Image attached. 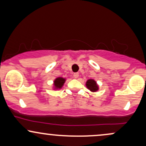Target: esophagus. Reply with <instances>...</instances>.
Wrapping results in <instances>:
<instances>
[{"instance_id": "esophagus-1", "label": "esophagus", "mask_w": 146, "mask_h": 146, "mask_svg": "<svg viewBox=\"0 0 146 146\" xmlns=\"http://www.w3.org/2000/svg\"><path fill=\"white\" fill-rule=\"evenodd\" d=\"M73 77H74V78H75V79L78 78V77H79V73H75L74 74H73Z\"/></svg>"}]
</instances>
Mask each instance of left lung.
I'll return each instance as SVG.
<instances>
[{
  "mask_svg": "<svg viewBox=\"0 0 146 146\" xmlns=\"http://www.w3.org/2000/svg\"><path fill=\"white\" fill-rule=\"evenodd\" d=\"M86 86L90 91L93 92V93L97 92L99 90V86L98 83L93 79H89V80H87L86 82Z\"/></svg>",
  "mask_w": 146,
  "mask_h": 146,
  "instance_id": "obj_1",
  "label": "left lung"
}]
</instances>
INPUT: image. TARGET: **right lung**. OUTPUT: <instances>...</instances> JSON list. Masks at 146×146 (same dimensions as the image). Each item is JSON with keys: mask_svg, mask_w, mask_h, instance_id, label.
<instances>
[{"mask_svg": "<svg viewBox=\"0 0 146 146\" xmlns=\"http://www.w3.org/2000/svg\"><path fill=\"white\" fill-rule=\"evenodd\" d=\"M66 80V78H62V77H58V78L55 79L53 84V90L61 89L64 86V84Z\"/></svg>", "mask_w": 146, "mask_h": 146, "instance_id": "right-lung-1", "label": "right lung"}]
</instances>
